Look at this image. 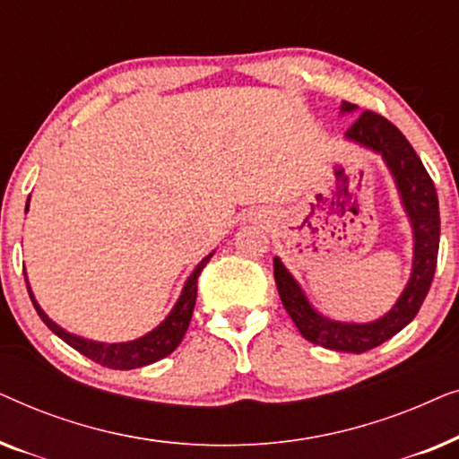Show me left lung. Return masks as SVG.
<instances>
[{"mask_svg": "<svg viewBox=\"0 0 459 459\" xmlns=\"http://www.w3.org/2000/svg\"><path fill=\"white\" fill-rule=\"evenodd\" d=\"M351 110H355V104L342 102V112ZM344 135L361 146L380 152L394 175L401 200H403L413 228L411 278L397 305L385 317L376 319L372 324H342L319 316L317 311H313L303 290L288 273V269L281 265L278 256H273V278L281 305L307 341L332 351H344V353H366L393 338L418 316L420 307L430 290L432 278H435L441 217H438L437 187L432 184L429 171L424 169L411 143L388 118L378 112L363 110Z\"/></svg>", "mask_w": 459, "mask_h": 459, "instance_id": "left-lung-1", "label": "left lung"}]
</instances>
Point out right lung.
Segmentation results:
<instances>
[{
	"label": "right lung",
	"mask_w": 459,
	"mask_h": 459,
	"mask_svg": "<svg viewBox=\"0 0 459 459\" xmlns=\"http://www.w3.org/2000/svg\"><path fill=\"white\" fill-rule=\"evenodd\" d=\"M29 209V203H27ZM212 256H204L203 261L198 263V267L194 269L190 278H187L184 290H181V297L178 305L173 307V311L169 313V317L162 322L159 328L150 332V334L137 338V341L131 342H121V344H102V342H91L85 341V338H79L74 334H68L66 330H62L60 325H56L52 319H49L29 288V297L33 300V307L37 309V316L43 319V324L48 325L49 330L54 332L56 336H60L66 344H71L74 351H79L81 355L90 357L91 361L100 363V366L110 368V369H135L142 366H150V363L162 359L169 353H173L178 349V344L184 338L187 325H190L194 305H196V292H198V275L203 272L206 263Z\"/></svg>",
	"instance_id": "1"
}]
</instances>
